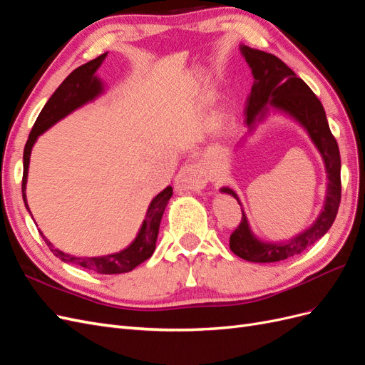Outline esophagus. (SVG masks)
Wrapping results in <instances>:
<instances>
[{
  "label": "esophagus",
  "instance_id": "34e87169",
  "mask_svg": "<svg viewBox=\"0 0 365 365\" xmlns=\"http://www.w3.org/2000/svg\"><path fill=\"white\" fill-rule=\"evenodd\" d=\"M207 182V172L202 165L189 163L184 164L180 169L178 175L175 176V189L180 192H189V190H201L205 187Z\"/></svg>",
  "mask_w": 365,
  "mask_h": 365
}]
</instances>
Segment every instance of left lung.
I'll return each instance as SVG.
<instances>
[{
	"instance_id": "left-lung-1",
	"label": "left lung",
	"mask_w": 365,
	"mask_h": 365,
	"mask_svg": "<svg viewBox=\"0 0 365 365\" xmlns=\"http://www.w3.org/2000/svg\"><path fill=\"white\" fill-rule=\"evenodd\" d=\"M240 53L251 68L254 83L247 102L248 134L256 129L269 111L289 115L312 140L323 158L327 189L326 200L317 220L302 233L284 242H264L252 233L247 215L242 208V220L230 236V250L240 259L254 263H272L300 254L322 239L332 227L341 202V157L335 137L330 132L327 117L322 102L300 77L279 58L271 53L250 48L240 43ZM220 193L233 196L239 205L237 193L222 187Z\"/></svg>"
}]
</instances>
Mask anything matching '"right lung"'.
I'll use <instances>...</instances> for the list:
<instances>
[{"label":"right lung","instance_id":"obj_1","mask_svg":"<svg viewBox=\"0 0 365 365\" xmlns=\"http://www.w3.org/2000/svg\"><path fill=\"white\" fill-rule=\"evenodd\" d=\"M106 54H102L90 62L81 65L79 68H76L67 79H65L53 96L48 98L46 106L42 108L41 114L38 115L35 125L31 128V132L29 135V140L24 148V173H23V200L26 204V208H30L27 204V196H26V185H27V175H29V164H30V153L33 146L41 134H43L47 129H50L53 125H56L59 120L67 117L77 108H81L86 103L93 102L105 91L103 82L98 79L96 71L101 67L102 62L105 61ZM173 195L172 187H165L163 192H160L149 204V208L146 212V217L143 220V224L138 230V235L135 239L130 242V244L118 252L108 254V256H98V257H76L71 254L63 252L58 248H54L51 242L39 233L42 239L46 240L47 247L54 256L59 257L65 263L76 264V267H81L85 269L94 271L97 274H123L129 272L134 268H137L140 263L148 260L153 251H155L157 245V237L160 231L161 217L168 205L169 200ZM31 215V213H30Z\"/></svg>","mask_w":365,"mask_h":365}]
</instances>
